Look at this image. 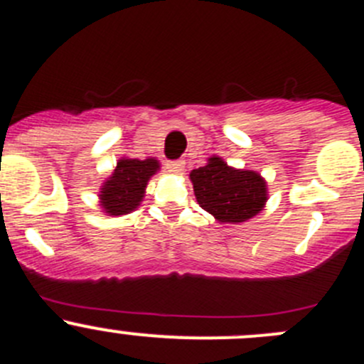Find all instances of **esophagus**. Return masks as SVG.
I'll list each match as a JSON object with an SVG mask.
<instances>
[{"mask_svg": "<svg viewBox=\"0 0 364 364\" xmlns=\"http://www.w3.org/2000/svg\"><path fill=\"white\" fill-rule=\"evenodd\" d=\"M166 169L171 173H182L184 171V161H168L166 162Z\"/></svg>", "mask_w": 364, "mask_h": 364, "instance_id": "34e87169", "label": "esophagus"}]
</instances>
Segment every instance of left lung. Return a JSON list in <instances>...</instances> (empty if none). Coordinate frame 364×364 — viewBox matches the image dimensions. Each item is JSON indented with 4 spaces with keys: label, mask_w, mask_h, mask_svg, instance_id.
Instances as JSON below:
<instances>
[{
    "label": "left lung",
    "mask_w": 364,
    "mask_h": 364,
    "mask_svg": "<svg viewBox=\"0 0 364 364\" xmlns=\"http://www.w3.org/2000/svg\"><path fill=\"white\" fill-rule=\"evenodd\" d=\"M193 189L200 207L223 223H241L264 207L266 184L254 171L228 168L220 157L191 171Z\"/></svg>",
    "instance_id": "obj_1"
}]
</instances>
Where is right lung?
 <instances>
[{"mask_svg": "<svg viewBox=\"0 0 364 364\" xmlns=\"http://www.w3.org/2000/svg\"><path fill=\"white\" fill-rule=\"evenodd\" d=\"M159 169L155 159L137 161V159H121L114 169L112 176L102 188V207L112 216L127 214L136 209L143 200L148 178Z\"/></svg>", "mask_w": 364, "mask_h": 364, "instance_id": "right-lung-1", "label": "right lung"}]
</instances>
